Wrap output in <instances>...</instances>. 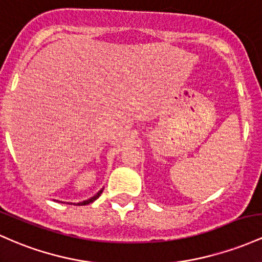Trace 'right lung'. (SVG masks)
Here are the masks:
<instances>
[{
	"label": "right lung",
	"instance_id": "right-lung-1",
	"mask_svg": "<svg viewBox=\"0 0 262 262\" xmlns=\"http://www.w3.org/2000/svg\"><path fill=\"white\" fill-rule=\"evenodd\" d=\"M102 191H103V189H102V190H99L98 192H97V194L94 195V196H92L91 199H88V200H84V201H82V203H78V204H77V205H87V204H91V203H93L94 200H97V199H98V198L100 196V194H102Z\"/></svg>",
	"mask_w": 262,
	"mask_h": 262
}]
</instances>
